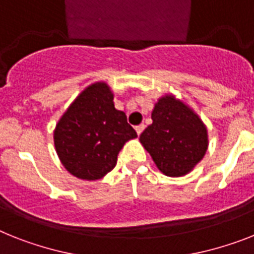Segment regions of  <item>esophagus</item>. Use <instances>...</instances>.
<instances>
[{
    "instance_id": "obj_1",
    "label": "esophagus",
    "mask_w": 254,
    "mask_h": 254,
    "mask_svg": "<svg viewBox=\"0 0 254 254\" xmlns=\"http://www.w3.org/2000/svg\"><path fill=\"white\" fill-rule=\"evenodd\" d=\"M144 128H145V126H144V125L136 126L135 129H136V132H137V135H141V132L144 131Z\"/></svg>"
}]
</instances>
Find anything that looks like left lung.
<instances>
[{"instance_id":"8db88e82","label":"left lung","mask_w":254,"mask_h":254,"mask_svg":"<svg viewBox=\"0 0 254 254\" xmlns=\"http://www.w3.org/2000/svg\"><path fill=\"white\" fill-rule=\"evenodd\" d=\"M152 121L140 135V142L158 170L173 178L192 171L209 145L200 117L173 94H166L154 105Z\"/></svg>"}]
</instances>
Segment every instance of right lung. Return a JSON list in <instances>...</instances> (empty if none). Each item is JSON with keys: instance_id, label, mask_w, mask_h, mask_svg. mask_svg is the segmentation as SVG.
I'll return each mask as SVG.
<instances>
[{"instance_id": "1", "label": "right lung", "mask_w": 254, "mask_h": 254, "mask_svg": "<svg viewBox=\"0 0 254 254\" xmlns=\"http://www.w3.org/2000/svg\"><path fill=\"white\" fill-rule=\"evenodd\" d=\"M104 81L81 92L54 129V146L64 169L83 180L104 178L117 165L126 142L137 137Z\"/></svg>"}]
</instances>
